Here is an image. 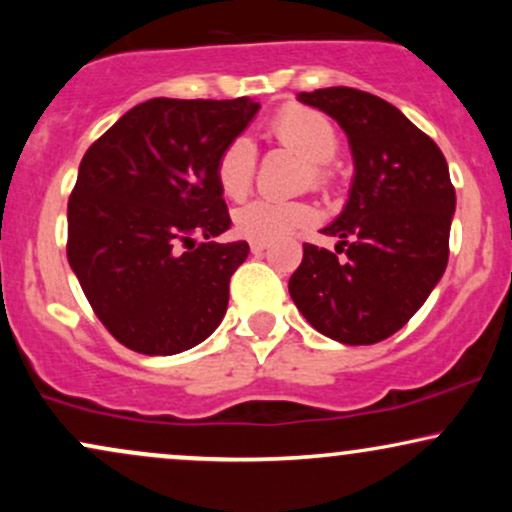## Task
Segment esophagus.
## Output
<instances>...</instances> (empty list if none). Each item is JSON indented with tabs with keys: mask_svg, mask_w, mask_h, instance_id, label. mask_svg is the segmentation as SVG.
Instances as JSON below:
<instances>
[{
	"mask_svg": "<svg viewBox=\"0 0 512 512\" xmlns=\"http://www.w3.org/2000/svg\"><path fill=\"white\" fill-rule=\"evenodd\" d=\"M267 248H269L267 240H252V243H250V250L255 252V255H257V252H264Z\"/></svg>",
	"mask_w": 512,
	"mask_h": 512,
	"instance_id": "esophagus-1",
	"label": "esophagus"
}]
</instances>
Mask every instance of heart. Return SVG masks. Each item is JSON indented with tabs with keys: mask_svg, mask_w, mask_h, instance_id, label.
Here are the masks:
<instances>
[{
	"mask_svg": "<svg viewBox=\"0 0 512 512\" xmlns=\"http://www.w3.org/2000/svg\"><path fill=\"white\" fill-rule=\"evenodd\" d=\"M269 132L281 144L291 146L305 161L313 163V180L325 185L330 180L325 163L337 154V132L325 115L303 105H289L269 122ZM255 178V151L245 137L233 139L216 161V180L221 192L231 199L248 195ZM315 221V209L305 202L289 199H252L233 214V226L243 238L279 240L296 228Z\"/></svg>",
	"mask_w": 512,
	"mask_h": 512,
	"instance_id": "1",
	"label": "heart"
}]
</instances>
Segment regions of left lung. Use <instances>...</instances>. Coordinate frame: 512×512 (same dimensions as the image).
Returning <instances> with one entry per match:
<instances>
[{
	"label": "left lung",
	"mask_w": 512,
	"mask_h": 512,
	"mask_svg": "<svg viewBox=\"0 0 512 512\" xmlns=\"http://www.w3.org/2000/svg\"><path fill=\"white\" fill-rule=\"evenodd\" d=\"M298 101L342 125L356 175L344 211L322 231L339 238L337 252L305 243L289 293L325 337L378 344L407 325L448 267L455 214L448 161L373 93L332 86L298 93Z\"/></svg>",
	"instance_id": "1"
}]
</instances>
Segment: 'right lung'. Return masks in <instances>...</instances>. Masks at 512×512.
<instances>
[{"label": "right lung", "mask_w": 512, "mask_h": 512, "mask_svg": "<svg viewBox=\"0 0 512 512\" xmlns=\"http://www.w3.org/2000/svg\"><path fill=\"white\" fill-rule=\"evenodd\" d=\"M260 103L151 98L88 146L67 204V260L93 313L146 356L192 349L219 327L250 245L216 180L221 151Z\"/></svg>", "instance_id": "obj_1"}]
</instances>
